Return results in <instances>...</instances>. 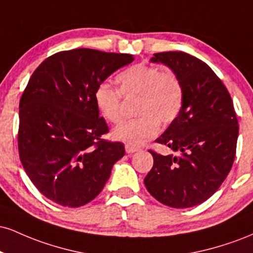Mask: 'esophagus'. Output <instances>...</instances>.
<instances>
[{
	"label": "esophagus",
	"instance_id": "1",
	"mask_svg": "<svg viewBox=\"0 0 253 253\" xmlns=\"http://www.w3.org/2000/svg\"><path fill=\"white\" fill-rule=\"evenodd\" d=\"M125 150H126L127 153H134L136 151H139L138 147L132 146V145H126V146H125Z\"/></svg>",
	"mask_w": 253,
	"mask_h": 253
}]
</instances>
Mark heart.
<instances>
[{
    "label": "heart",
    "mask_w": 253,
    "mask_h": 253,
    "mask_svg": "<svg viewBox=\"0 0 253 253\" xmlns=\"http://www.w3.org/2000/svg\"><path fill=\"white\" fill-rule=\"evenodd\" d=\"M119 89L107 82L97 84L94 101L98 112L112 124L123 119V97H138L135 114L138 118L124 123L113 130L117 140L139 146L158 134L161 121L169 125L181 114L184 103L183 83L173 71H163L150 64L139 63L121 71L117 76Z\"/></svg>",
    "instance_id": "1"
}]
</instances>
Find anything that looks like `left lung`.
Wrapping results in <instances>:
<instances>
[{
	"label": "left lung",
	"mask_w": 253,
	"mask_h": 253,
	"mask_svg": "<svg viewBox=\"0 0 253 253\" xmlns=\"http://www.w3.org/2000/svg\"><path fill=\"white\" fill-rule=\"evenodd\" d=\"M181 78L184 103L181 114L156 139L177 156L150 150L153 167L145 177L149 193L172 208L205 202L219 189L236 158L237 114L227 88L210 66L181 51L153 54Z\"/></svg>",
	"instance_id": "1"
}]
</instances>
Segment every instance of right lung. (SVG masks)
<instances>
[{
    "label": "right lung",
    "instance_id": "add662e5",
    "mask_svg": "<svg viewBox=\"0 0 253 253\" xmlns=\"http://www.w3.org/2000/svg\"><path fill=\"white\" fill-rule=\"evenodd\" d=\"M133 59L75 48L46 58L31 76L20 98L19 156L32 183L51 201L71 208L92 201L124 157V144L102 138L109 128L94 91Z\"/></svg>",
    "mask_w": 253,
    "mask_h": 253
}]
</instances>
